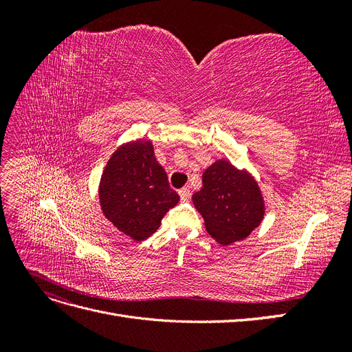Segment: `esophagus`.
<instances>
[{"label": "esophagus", "mask_w": 352, "mask_h": 352, "mask_svg": "<svg viewBox=\"0 0 352 352\" xmlns=\"http://www.w3.org/2000/svg\"><path fill=\"white\" fill-rule=\"evenodd\" d=\"M179 197H180V199H182V201H189L190 190L188 188H182V189L179 190Z\"/></svg>", "instance_id": "obj_1"}]
</instances>
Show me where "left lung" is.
<instances>
[{"instance_id": "8db88e82", "label": "left lung", "mask_w": 352, "mask_h": 352, "mask_svg": "<svg viewBox=\"0 0 352 352\" xmlns=\"http://www.w3.org/2000/svg\"><path fill=\"white\" fill-rule=\"evenodd\" d=\"M206 229L220 245L242 241L264 216V201L257 182L245 170L219 160L202 175V188L192 195Z\"/></svg>"}]
</instances>
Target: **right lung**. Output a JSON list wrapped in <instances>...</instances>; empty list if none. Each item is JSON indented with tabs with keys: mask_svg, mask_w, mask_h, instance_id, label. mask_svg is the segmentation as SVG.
<instances>
[{
	"mask_svg": "<svg viewBox=\"0 0 352 352\" xmlns=\"http://www.w3.org/2000/svg\"><path fill=\"white\" fill-rule=\"evenodd\" d=\"M100 202L120 232L144 241L160 228L166 212L179 202L164 168L157 163L150 141H135L117 150L105 166Z\"/></svg>",
	"mask_w": 352,
	"mask_h": 352,
	"instance_id": "right-lung-1",
	"label": "right lung"
}]
</instances>
